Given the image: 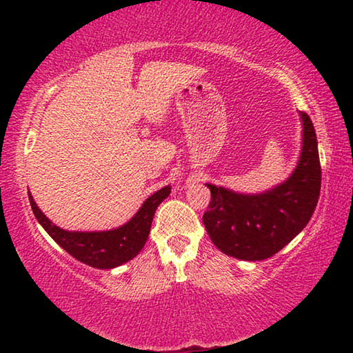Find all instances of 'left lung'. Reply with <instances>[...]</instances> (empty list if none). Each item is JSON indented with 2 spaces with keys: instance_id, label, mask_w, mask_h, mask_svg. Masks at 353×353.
<instances>
[{
  "instance_id": "8db88e82",
  "label": "left lung",
  "mask_w": 353,
  "mask_h": 353,
  "mask_svg": "<svg viewBox=\"0 0 353 353\" xmlns=\"http://www.w3.org/2000/svg\"><path fill=\"white\" fill-rule=\"evenodd\" d=\"M299 115L302 149L285 182L255 194L205 183L212 201L202 219L223 254L246 261L270 259L301 234L312 218L321 191L318 139L307 113Z\"/></svg>"
}]
</instances>
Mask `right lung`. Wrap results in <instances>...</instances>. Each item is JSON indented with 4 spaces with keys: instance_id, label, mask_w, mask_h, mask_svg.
Returning <instances> with one entry per match:
<instances>
[{
    "instance_id": "1",
    "label": "right lung",
    "mask_w": 353,
    "mask_h": 353,
    "mask_svg": "<svg viewBox=\"0 0 353 353\" xmlns=\"http://www.w3.org/2000/svg\"><path fill=\"white\" fill-rule=\"evenodd\" d=\"M171 193L170 187H163L143 202L132 218L126 224L110 230L99 232H77V230H65L62 227L56 225L52 221L45 216L35 204L31 193L29 202H31L34 216L37 218L40 225L48 232L52 240L59 246L67 250L85 265L97 268V270H113V268L121 266L134 256L140 254L151 232V224L154 213L157 207L162 204Z\"/></svg>"
}]
</instances>
